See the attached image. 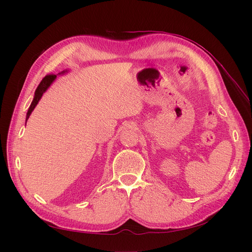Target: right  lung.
I'll return each instance as SVG.
<instances>
[{
    "instance_id": "add662e5",
    "label": "right lung",
    "mask_w": 252,
    "mask_h": 252,
    "mask_svg": "<svg viewBox=\"0 0 252 252\" xmlns=\"http://www.w3.org/2000/svg\"><path fill=\"white\" fill-rule=\"evenodd\" d=\"M63 72H64V71H63ZM63 72H62V73H63ZM56 78H57V75H56V74H47V75H45V77L43 78V80H42V81H41V83L39 84V86H37V88L35 89L33 101H32V105H30V107H29V109H28V111H27L26 121L28 120V118H29L30 114H32V110L34 109V107L36 106V104L39 103L40 98L42 97L43 94L45 93V91L47 90V88L50 86V84H51L53 81H55V79H56Z\"/></svg>"
}]
</instances>
